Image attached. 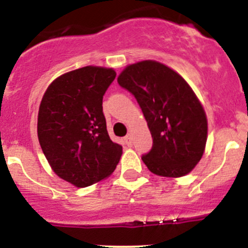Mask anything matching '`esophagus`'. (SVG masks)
Here are the masks:
<instances>
[{"label":"esophagus","instance_id":"1","mask_svg":"<svg viewBox=\"0 0 248 248\" xmlns=\"http://www.w3.org/2000/svg\"><path fill=\"white\" fill-rule=\"evenodd\" d=\"M124 141H125V144L128 146H131L133 145V138L130 137V135H126L125 138H124Z\"/></svg>","mask_w":248,"mask_h":248}]
</instances>
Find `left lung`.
Returning a JSON list of instances; mask_svg holds the SVG:
<instances>
[{"mask_svg": "<svg viewBox=\"0 0 248 248\" xmlns=\"http://www.w3.org/2000/svg\"><path fill=\"white\" fill-rule=\"evenodd\" d=\"M118 83L134 95L148 122L153 146L141 159L149 170L168 177L189 174L207 139L205 110L190 85L155 61L128 65Z\"/></svg>", "mask_w": 248, "mask_h": 248, "instance_id": "obj_1", "label": "left lung"}]
</instances>
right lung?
Masks as SVG:
<instances>
[{
	"label": "right lung",
	"mask_w": 248,
	"mask_h": 248,
	"mask_svg": "<svg viewBox=\"0 0 248 248\" xmlns=\"http://www.w3.org/2000/svg\"><path fill=\"white\" fill-rule=\"evenodd\" d=\"M115 76L111 68L93 65L68 72L50 83L39 105L43 154L53 171L77 187L109 176L122 156L103 114V95Z\"/></svg>",
	"instance_id": "add662e5"
}]
</instances>
